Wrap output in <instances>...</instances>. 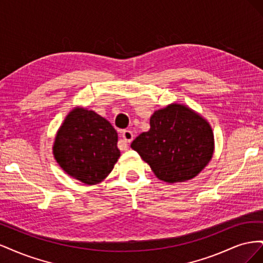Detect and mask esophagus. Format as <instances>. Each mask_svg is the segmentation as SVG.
I'll return each instance as SVG.
<instances>
[{"label": "esophagus", "mask_w": 263, "mask_h": 263, "mask_svg": "<svg viewBox=\"0 0 263 263\" xmlns=\"http://www.w3.org/2000/svg\"><path fill=\"white\" fill-rule=\"evenodd\" d=\"M122 137H123L125 142H130L134 139V134H133L132 130L125 129V130L122 132Z\"/></svg>", "instance_id": "1"}]
</instances>
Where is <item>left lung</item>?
<instances>
[{"label": "left lung", "mask_w": 263, "mask_h": 263, "mask_svg": "<svg viewBox=\"0 0 263 263\" xmlns=\"http://www.w3.org/2000/svg\"><path fill=\"white\" fill-rule=\"evenodd\" d=\"M130 147L158 179L184 182L196 177L211 160L214 135L202 116L184 105L171 104L156 110L150 117V129Z\"/></svg>", "instance_id": "left-lung-1"}]
</instances>
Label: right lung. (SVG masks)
Returning <instances> with one entry per match:
<instances>
[{
    "mask_svg": "<svg viewBox=\"0 0 263 263\" xmlns=\"http://www.w3.org/2000/svg\"><path fill=\"white\" fill-rule=\"evenodd\" d=\"M53 156L69 176L85 184H97L108 176L121 156L117 133L93 110L77 107L57 133Z\"/></svg>",
    "mask_w": 263,
    "mask_h": 263,
    "instance_id": "add662e5",
    "label": "right lung"
}]
</instances>
